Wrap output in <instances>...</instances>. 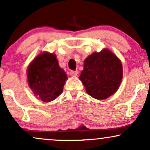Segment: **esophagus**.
Masks as SVG:
<instances>
[{
  "mask_svg": "<svg viewBox=\"0 0 150 150\" xmlns=\"http://www.w3.org/2000/svg\"><path fill=\"white\" fill-rule=\"evenodd\" d=\"M78 74H79L78 71H70V75H71V76H77Z\"/></svg>",
  "mask_w": 150,
  "mask_h": 150,
  "instance_id": "34e87169",
  "label": "esophagus"
}]
</instances>
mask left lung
Returning <instances> with one entry per match:
<instances>
[{
    "mask_svg": "<svg viewBox=\"0 0 150 150\" xmlns=\"http://www.w3.org/2000/svg\"><path fill=\"white\" fill-rule=\"evenodd\" d=\"M122 76L121 61L110 50L103 49L86 58L79 79L88 95L103 100L117 92Z\"/></svg>",
    "mask_w": 150,
    "mask_h": 150,
    "instance_id": "obj_1",
    "label": "left lung"
}]
</instances>
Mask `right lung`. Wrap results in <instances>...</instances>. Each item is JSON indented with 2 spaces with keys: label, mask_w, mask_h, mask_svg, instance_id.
Wrapping results in <instances>:
<instances>
[{
  "label": "right lung",
  "mask_w": 150,
  "mask_h": 150,
  "mask_svg": "<svg viewBox=\"0 0 150 150\" xmlns=\"http://www.w3.org/2000/svg\"><path fill=\"white\" fill-rule=\"evenodd\" d=\"M67 80L65 72L59 66L56 55L40 53L27 69V81L35 96L44 102L55 100L63 91Z\"/></svg>",
  "instance_id": "add662e5"
}]
</instances>
